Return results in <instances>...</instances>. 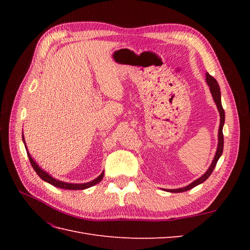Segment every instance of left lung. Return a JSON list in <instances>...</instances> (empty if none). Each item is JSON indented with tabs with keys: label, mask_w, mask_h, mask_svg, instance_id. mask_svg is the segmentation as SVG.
Segmentation results:
<instances>
[{
	"label": "left lung",
	"mask_w": 250,
	"mask_h": 250,
	"mask_svg": "<svg viewBox=\"0 0 250 250\" xmlns=\"http://www.w3.org/2000/svg\"><path fill=\"white\" fill-rule=\"evenodd\" d=\"M207 82L209 86V89H210V93H211V96H213L214 98V101L217 105V108L219 110V113H220V126H219V132H218V148H217V152H216V155L214 157L213 160V163H211L210 167L208 168V170L206 172V174H203V175L196 179L195 181H193L192 184H190L188 186L185 187V188H176V190H167L169 192H173V193H180V192H186V191H188L191 190V188H193L194 187L198 186L200 184H202L203 181H206L209 175L211 174V172L214 171L216 165H217V162L219 160V157H220L222 155V152H223V144H224V140H223V125H224V118H225V113H224V109L222 107V104H221V93H220V87H219V84L217 80L213 77L210 76V75L208 73H207Z\"/></svg>",
	"instance_id": "8db88e82"
}]
</instances>
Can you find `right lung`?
Wrapping results in <instances>:
<instances>
[{
	"mask_svg": "<svg viewBox=\"0 0 250 250\" xmlns=\"http://www.w3.org/2000/svg\"><path fill=\"white\" fill-rule=\"evenodd\" d=\"M22 142L25 143L24 134H22ZM25 147H26V144H25ZM26 148H27V147H26ZM26 150H27V149H26ZM27 154H28L29 161H30V163H31L34 171L37 173V175H39L42 180L47 181V183L51 184L52 186L60 188H65V190H84V188H89V187L97 185L98 183H100V181H101L102 178H103V176H104V172H102L101 175L98 176L95 180L89 181V183H86V184H67V183H63V181H59V180H57V179H55V178L51 177L48 173H46L42 169H41V168L39 167V166H37V164L32 160V157H31V155L29 154L28 150H27Z\"/></svg>",
	"mask_w": 250,
	"mask_h": 250,
	"instance_id": "obj_1",
	"label": "right lung"
}]
</instances>
